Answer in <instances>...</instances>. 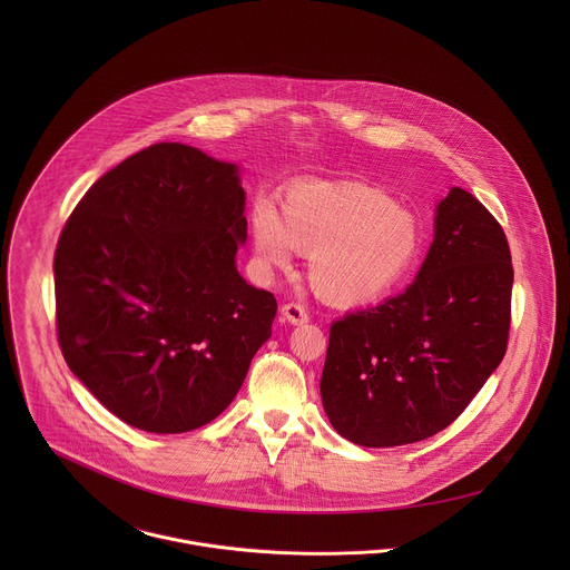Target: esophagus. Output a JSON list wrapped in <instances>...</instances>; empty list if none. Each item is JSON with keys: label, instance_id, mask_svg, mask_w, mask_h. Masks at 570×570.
Returning a JSON list of instances; mask_svg holds the SVG:
<instances>
[{"label": "esophagus", "instance_id": "esophagus-1", "mask_svg": "<svg viewBox=\"0 0 570 570\" xmlns=\"http://www.w3.org/2000/svg\"><path fill=\"white\" fill-rule=\"evenodd\" d=\"M281 314H283L285 321L292 323V325H305V323L309 321L307 309H305L303 305H298V303H287V305H283Z\"/></svg>", "mask_w": 570, "mask_h": 570}]
</instances>
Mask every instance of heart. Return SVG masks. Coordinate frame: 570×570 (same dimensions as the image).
Returning a JSON list of instances; mask_svg holds the SVG:
<instances>
[{
  "instance_id": "b5f03b06",
  "label": "heart",
  "mask_w": 570,
  "mask_h": 570,
  "mask_svg": "<svg viewBox=\"0 0 570 570\" xmlns=\"http://www.w3.org/2000/svg\"><path fill=\"white\" fill-rule=\"evenodd\" d=\"M265 267H287L307 252L314 289L333 303H364L391 289L421 249L419 219L389 195L353 181H298L278 213L261 202L249 217Z\"/></svg>"
}]
</instances>
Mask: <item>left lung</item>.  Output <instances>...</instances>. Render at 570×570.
I'll list each match as a JSON object with an SVG mask.
<instances>
[{"label":"left lung","instance_id":"1","mask_svg":"<svg viewBox=\"0 0 570 570\" xmlns=\"http://www.w3.org/2000/svg\"><path fill=\"white\" fill-rule=\"evenodd\" d=\"M511 285L500 224L454 186L406 292L331 325L321 395L337 434L395 448L448 428L504 357Z\"/></svg>","mask_w":570,"mask_h":570}]
</instances>
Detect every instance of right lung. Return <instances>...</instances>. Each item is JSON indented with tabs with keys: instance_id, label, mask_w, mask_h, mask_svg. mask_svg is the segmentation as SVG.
Instances as JSON below:
<instances>
[{
	"instance_id": "right-lung-1",
	"label": "right lung",
	"mask_w": 570,
	"mask_h": 570,
	"mask_svg": "<svg viewBox=\"0 0 570 570\" xmlns=\"http://www.w3.org/2000/svg\"><path fill=\"white\" fill-rule=\"evenodd\" d=\"M237 164L160 142L105 173L55 252L70 371L125 423L179 434L219 416L272 335L276 298L245 283Z\"/></svg>"
}]
</instances>
